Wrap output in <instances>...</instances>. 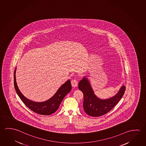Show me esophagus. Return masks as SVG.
Masks as SVG:
<instances>
[{"label":"esophagus","mask_w":146,"mask_h":146,"mask_svg":"<svg viewBox=\"0 0 146 146\" xmlns=\"http://www.w3.org/2000/svg\"><path fill=\"white\" fill-rule=\"evenodd\" d=\"M71 84H72V86H73V87H76L77 86V84H78L77 80V79L72 80L71 81Z\"/></svg>","instance_id":"obj_1"}]
</instances>
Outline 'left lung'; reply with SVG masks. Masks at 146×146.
<instances>
[{"label":"left lung","instance_id":"8db88e82","mask_svg":"<svg viewBox=\"0 0 146 146\" xmlns=\"http://www.w3.org/2000/svg\"><path fill=\"white\" fill-rule=\"evenodd\" d=\"M78 84V88L84 94V110L92 117H100L109 112L121 100L125 91V86L123 85L115 95L108 99H102L94 94L86 77H84Z\"/></svg>","mask_w":146,"mask_h":146}]
</instances>
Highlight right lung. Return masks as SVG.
<instances>
[{"label":"right lung","instance_id":"obj_1","mask_svg":"<svg viewBox=\"0 0 146 146\" xmlns=\"http://www.w3.org/2000/svg\"><path fill=\"white\" fill-rule=\"evenodd\" d=\"M16 68L15 70L14 77L15 88L17 94L23 102L31 110L40 115H48L55 112L60 107V104L62 102L63 99L67 94L69 93L72 88L70 80L69 79L65 84L61 86L55 94L49 99L41 102H35L26 98L20 91L16 82Z\"/></svg>","mask_w":146,"mask_h":146}]
</instances>
